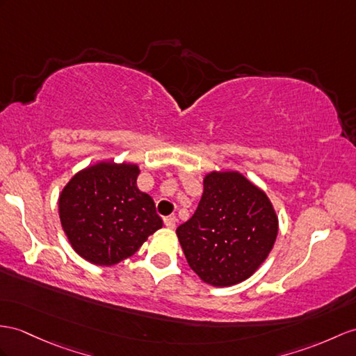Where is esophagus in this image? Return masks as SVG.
<instances>
[{"mask_svg":"<svg viewBox=\"0 0 356 356\" xmlns=\"http://www.w3.org/2000/svg\"><path fill=\"white\" fill-rule=\"evenodd\" d=\"M164 225H166V228L173 229L177 227V218L175 216H168V218H164Z\"/></svg>","mask_w":356,"mask_h":356,"instance_id":"1","label":"esophagus"}]
</instances>
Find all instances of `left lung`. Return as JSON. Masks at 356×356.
Wrapping results in <instances>:
<instances>
[{
  "instance_id": "obj_1",
  "label": "left lung",
  "mask_w": 356,
  "mask_h": 356,
  "mask_svg": "<svg viewBox=\"0 0 356 356\" xmlns=\"http://www.w3.org/2000/svg\"><path fill=\"white\" fill-rule=\"evenodd\" d=\"M190 268L204 282L229 287L264 263L278 218L261 188L238 172H210L195 214L177 228Z\"/></svg>"
}]
</instances>
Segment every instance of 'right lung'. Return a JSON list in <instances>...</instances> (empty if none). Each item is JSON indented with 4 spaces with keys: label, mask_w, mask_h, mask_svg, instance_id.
I'll list each match as a JSON object with an SVG mask.
<instances>
[{
    "label": "right lung",
    "mask_w": 356,
    "mask_h": 356,
    "mask_svg": "<svg viewBox=\"0 0 356 356\" xmlns=\"http://www.w3.org/2000/svg\"><path fill=\"white\" fill-rule=\"evenodd\" d=\"M138 173L137 164L101 161L75 173L60 193L62 228L89 263L118 264L163 227L152 197L137 187Z\"/></svg>",
    "instance_id": "add662e5"
}]
</instances>
